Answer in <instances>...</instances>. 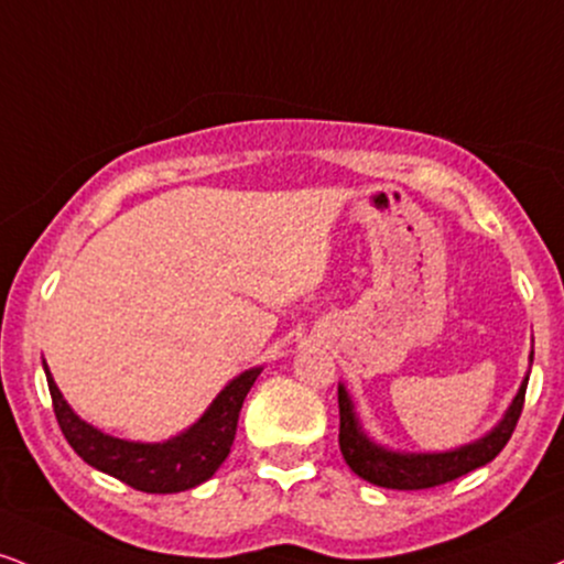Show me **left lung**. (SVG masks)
Listing matches in <instances>:
<instances>
[{
	"instance_id": "left-lung-1",
	"label": "left lung",
	"mask_w": 564,
	"mask_h": 564,
	"mask_svg": "<svg viewBox=\"0 0 564 564\" xmlns=\"http://www.w3.org/2000/svg\"><path fill=\"white\" fill-rule=\"evenodd\" d=\"M533 357V355H531ZM528 376L522 381L518 397L512 399L510 410L501 423L488 436L473 441V444L459 446L454 452L441 454H399L389 452L383 446L372 444L362 433V425L357 423L355 406L344 386H338V446H341L344 459L359 478L372 486L397 488V491H420V488H433L449 484L454 478H463L476 467L491 463L497 454L505 449L510 441L514 425H518L522 404H525Z\"/></svg>"
}]
</instances>
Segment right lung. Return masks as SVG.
I'll list each match as a JSON object with an SVG mask.
<instances>
[{
    "instance_id": "1",
    "label": "right lung",
    "mask_w": 564,
    "mask_h": 564,
    "mask_svg": "<svg viewBox=\"0 0 564 564\" xmlns=\"http://www.w3.org/2000/svg\"><path fill=\"white\" fill-rule=\"evenodd\" d=\"M260 370L262 368L247 370L234 378L186 433L165 441V444H139V441L112 438L84 423L67 406L44 362L54 417H57L59 431L73 446V452L84 463L144 494L186 491V488L205 484L207 478L215 476V470L226 463L230 446H234L241 404Z\"/></svg>"
}]
</instances>
